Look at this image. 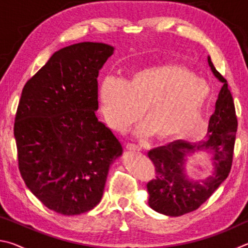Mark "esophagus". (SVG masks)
<instances>
[{
	"label": "esophagus",
	"instance_id": "esophagus-1",
	"mask_svg": "<svg viewBox=\"0 0 248 248\" xmlns=\"http://www.w3.org/2000/svg\"><path fill=\"white\" fill-rule=\"evenodd\" d=\"M125 148H127L130 151H137V152L141 151V146L134 144V143H127V144H125Z\"/></svg>",
	"mask_w": 248,
	"mask_h": 248
}]
</instances>
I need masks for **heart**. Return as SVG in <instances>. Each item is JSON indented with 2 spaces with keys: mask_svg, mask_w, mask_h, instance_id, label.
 Returning <instances> with one entry per match:
<instances>
[{
  "mask_svg": "<svg viewBox=\"0 0 248 248\" xmlns=\"http://www.w3.org/2000/svg\"><path fill=\"white\" fill-rule=\"evenodd\" d=\"M100 103L108 124L123 131L140 117L145 124L139 136L158 139L190 138L203 131L201 111L208 87L185 68L158 64L141 69L128 79L106 78L100 85Z\"/></svg>",
  "mask_w": 248,
  "mask_h": 248,
  "instance_id": "1",
  "label": "heart"
}]
</instances>
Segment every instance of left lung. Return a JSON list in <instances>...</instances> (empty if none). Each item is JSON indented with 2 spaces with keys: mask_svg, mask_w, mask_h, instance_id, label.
<instances>
[{
  "mask_svg": "<svg viewBox=\"0 0 248 248\" xmlns=\"http://www.w3.org/2000/svg\"><path fill=\"white\" fill-rule=\"evenodd\" d=\"M208 63L223 86L210 117L207 139L198 143L177 140L148 153L155 166V177L146 185L149 205L162 215L179 217L195 211L224 182L232 166L237 130L233 97L226 79L216 70L210 57ZM199 150L212 154L214 173L203 181H194L187 178L184 165L186 157Z\"/></svg>",
  "mask_w": 248,
  "mask_h": 248,
  "instance_id": "left-lung-1",
  "label": "left lung"
}]
</instances>
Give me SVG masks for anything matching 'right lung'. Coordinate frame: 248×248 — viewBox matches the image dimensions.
Segmentation results:
<instances>
[{
  "label": "right lung",
  "mask_w": 248,
  "mask_h": 248,
  "mask_svg": "<svg viewBox=\"0 0 248 248\" xmlns=\"http://www.w3.org/2000/svg\"><path fill=\"white\" fill-rule=\"evenodd\" d=\"M112 46L79 43L54 52L25 84L14 137L25 184L60 215L87 212L102 200L123 145L96 116L98 73Z\"/></svg>",
  "instance_id": "obj_1"
}]
</instances>
